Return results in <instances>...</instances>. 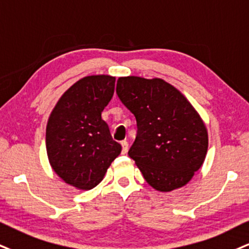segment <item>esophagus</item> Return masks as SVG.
I'll use <instances>...</instances> for the list:
<instances>
[{"label": "esophagus", "mask_w": 249, "mask_h": 249, "mask_svg": "<svg viewBox=\"0 0 249 249\" xmlns=\"http://www.w3.org/2000/svg\"><path fill=\"white\" fill-rule=\"evenodd\" d=\"M121 146H122V153H127L128 152V149H129V144H128V142H125V141H124V142H121Z\"/></svg>", "instance_id": "esophagus-1"}]
</instances>
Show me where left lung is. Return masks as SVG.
<instances>
[{"instance_id": "1", "label": "left lung", "mask_w": 249, "mask_h": 249, "mask_svg": "<svg viewBox=\"0 0 249 249\" xmlns=\"http://www.w3.org/2000/svg\"><path fill=\"white\" fill-rule=\"evenodd\" d=\"M116 93L135 115L136 140L130 158L153 189L181 188L203 165L208 130L194 106L161 78L119 77Z\"/></svg>"}]
</instances>
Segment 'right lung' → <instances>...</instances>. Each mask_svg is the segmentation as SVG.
Returning <instances> with one entry per match:
<instances>
[{
	"label": "right lung",
	"instance_id": "right-lung-1",
	"mask_svg": "<svg viewBox=\"0 0 249 249\" xmlns=\"http://www.w3.org/2000/svg\"><path fill=\"white\" fill-rule=\"evenodd\" d=\"M115 77L85 76L61 96L46 127V150L55 173L79 190L94 188L121 145L110 136L101 112L114 93Z\"/></svg>",
	"mask_w": 249,
	"mask_h": 249
}]
</instances>
